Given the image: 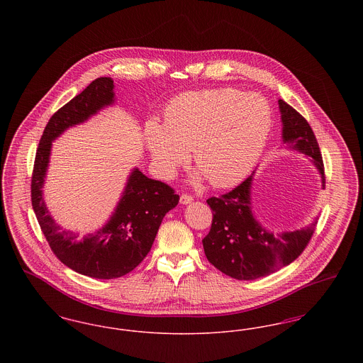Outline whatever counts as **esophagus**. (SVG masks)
Returning a JSON list of instances; mask_svg holds the SVG:
<instances>
[{
	"mask_svg": "<svg viewBox=\"0 0 363 363\" xmlns=\"http://www.w3.org/2000/svg\"><path fill=\"white\" fill-rule=\"evenodd\" d=\"M179 201H181V204L186 206V204H190V203L193 201V197H191L190 194H181V197H179Z\"/></svg>",
	"mask_w": 363,
	"mask_h": 363,
	"instance_id": "esophagus-1",
	"label": "esophagus"
}]
</instances>
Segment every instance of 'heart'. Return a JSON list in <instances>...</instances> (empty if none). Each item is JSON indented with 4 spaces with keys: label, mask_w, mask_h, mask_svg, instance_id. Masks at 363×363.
<instances>
[{
    "label": "heart",
    "mask_w": 363,
    "mask_h": 363,
    "mask_svg": "<svg viewBox=\"0 0 363 363\" xmlns=\"http://www.w3.org/2000/svg\"><path fill=\"white\" fill-rule=\"evenodd\" d=\"M272 125L256 94L233 88L193 91L174 98L164 123H145V144L163 177H172L193 150L196 166L218 188L238 184L257 163Z\"/></svg>",
    "instance_id": "1"
}]
</instances>
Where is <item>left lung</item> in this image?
<instances>
[{
	"label": "left lung",
	"mask_w": 363,
	"mask_h": 363,
	"mask_svg": "<svg viewBox=\"0 0 363 363\" xmlns=\"http://www.w3.org/2000/svg\"><path fill=\"white\" fill-rule=\"evenodd\" d=\"M279 108L286 148L311 156L325 188L323 156L311 125L281 99H279ZM252 181L253 175L235 189L207 200L213 218L211 230L203 240L206 256L220 272L238 280L267 277L291 264L308 246L317 225L314 220L299 230L277 234L264 228L252 211Z\"/></svg>",
	"instance_id": "obj_1"
}]
</instances>
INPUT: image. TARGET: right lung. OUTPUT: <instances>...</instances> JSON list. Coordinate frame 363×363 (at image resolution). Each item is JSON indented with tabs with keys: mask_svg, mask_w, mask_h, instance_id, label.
I'll use <instances>...</instances> for the list:
<instances>
[{
	"mask_svg": "<svg viewBox=\"0 0 363 363\" xmlns=\"http://www.w3.org/2000/svg\"><path fill=\"white\" fill-rule=\"evenodd\" d=\"M113 104V79L99 77L54 113L39 141L31 179L33 208L52 253L74 272L95 279H116L133 271L151 250L164 215L179 200L167 184L133 169L117 208L101 230L79 240L77 234L54 222L42 190L52 143L70 126L83 123Z\"/></svg>",
	"mask_w": 363,
	"mask_h": 363,
	"instance_id": "add662e5",
	"label": "right lung"
}]
</instances>
